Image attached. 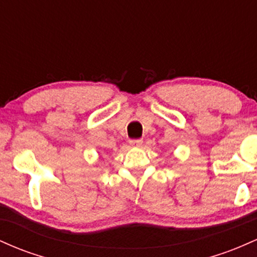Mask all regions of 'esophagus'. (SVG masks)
Returning <instances> with one entry per match:
<instances>
[{"instance_id": "obj_1", "label": "esophagus", "mask_w": 257, "mask_h": 257, "mask_svg": "<svg viewBox=\"0 0 257 257\" xmlns=\"http://www.w3.org/2000/svg\"><path fill=\"white\" fill-rule=\"evenodd\" d=\"M129 144L133 147H140L143 145V139H133V140L129 141Z\"/></svg>"}]
</instances>
